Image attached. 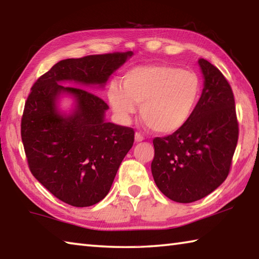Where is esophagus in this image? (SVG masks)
<instances>
[{
    "label": "esophagus",
    "instance_id": "obj_1",
    "mask_svg": "<svg viewBox=\"0 0 259 259\" xmlns=\"http://www.w3.org/2000/svg\"><path fill=\"white\" fill-rule=\"evenodd\" d=\"M144 139H145V137H144V136H143L142 134H140V133H136V134H135V140H136V142H137V143L143 142Z\"/></svg>",
    "mask_w": 259,
    "mask_h": 259
}]
</instances>
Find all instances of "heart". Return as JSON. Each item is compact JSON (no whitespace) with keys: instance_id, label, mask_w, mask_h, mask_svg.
I'll return each mask as SVG.
<instances>
[{"instance_id":"b5f03b06","label":"heart","mask_w":259,"mask_h":259,"mask_svg":"<svg viewBox=\"0 0 259 259\" xmlns=\"http://www.w3.org/2000/svg\"><path fill=\"white\" fill-rule=\"evenodd\" d=\"M198 74L171 64L136 65L122 74L121 86L112 82L107 100L122 123H129L140 104V116L154 133L168 135L182 129L198 105Z\"/></svg>"}]
</instances>
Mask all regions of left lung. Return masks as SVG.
<instances>
[{"instance_id": "8db88e82", "label": "left lung", "mask_w": 259, "mask_h": 259, "mask_svg": "<svg viewBox=\"0 0 259 259\" xmlns=\"http://www.w3.org/2000/svg\"><path fill=\"white\" fill-rule=\"evenodd\" d=\"M204 89L194 115L182 129L154 138V181L167 198L192 203L222 185L239 137L232 88L220 70L199 59Z\"/></svg>"}]
</instances>
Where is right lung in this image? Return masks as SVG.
Returning a JSON list of instances; mask_svg holds the SVG:
<instances>
[{
    "mask_svg": "<svg viewBox=\"0 0 259 259\" xmlns=\"http://www.w3.org/2000/svg\"><path fill=\"white\" fill-rule=\"evenodd\" d=\"M133 52L87 55L54 64L31 87L21 117V139L31 175L56 198L74 207L97 204L109 194L122 159L133 147V128L104 120L109 105L70 80L104 86ZM61 92L76 98L67 117L56 110Z\"/></svg>",
    "mask_w": 259,
    "mask_h": 259,
    "instance_id": "right-lung-1",
    "label": "right lung"
}]
</instances>
